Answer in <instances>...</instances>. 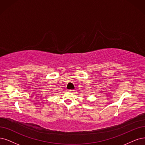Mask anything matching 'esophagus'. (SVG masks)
Returning a JSON list of instances; mask_svg holds the SVG:
<instances>
[{
	"mask_svg": "<svg viewBox=\"0 0 145 145\" xmlns=\"http://www.w3.org/2000/svg\"><path fill=\"white\" fill-rule=\"evenodd\" d=\"M74 89H68V91L70 93H74Z\"/></svg>",
	"mask_w": 145,
	"mask_h": 145,
	"instance_id": "obj_1",
	"label": "esophagus"
}]
</instances>
